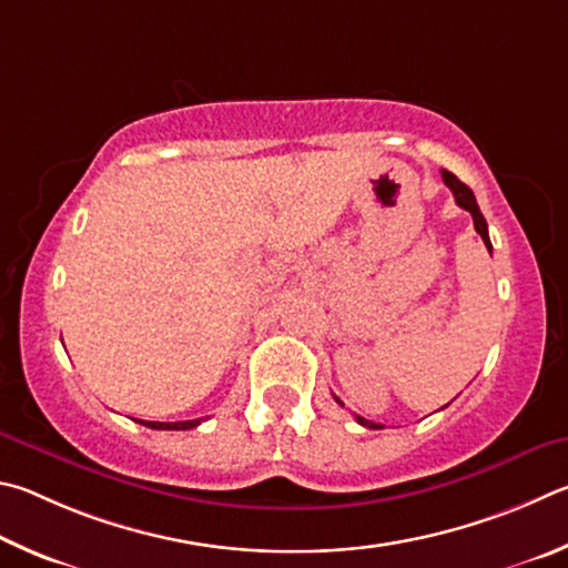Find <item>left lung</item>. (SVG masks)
<instances>
[{"label":"left lung","mask_w":568,"mask_h":568,"mask_svg":"<svg viewBox=\"0 0 568 568\" xmlns=\"http://www.w3.org/2000/svg\"><path fill=\"white\" fill-rule=\"evenodd\" d=\"M442 176H444V184L452 189L454 192V199H456V204H459L462 209H466V212L471 214V219H474V229L476 232L481 234V239H484V244H486V248H489V254H491V239H489V226H486V219H484V214H481V209H479V204H476V196H474V192L469 186H466L464 182H459V179H456L452 172H446V169H442ZM336 399V396H334ZM339 402V399H336ZM342 404V402H339ZM344 406V404H342ZM356 422H359L362 426H366V429H384L382 424H374V422H366L364 416H356Z\"/></svg>","instance_id":"obj_1"}]
</instances>
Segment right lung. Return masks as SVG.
Wrapping results in <instances>:
<instances>
[{
	"mask_svg": "<svg viewBox=\"0 0 568 568\" xmlns=\"http://www.w3.org/2000/svg\"><path fill=\"white\" fill-rule=\"evenodd\" d=\"M136 422L149 426V429H164V432H184V429H194V426L202 424V419H192V422H142V419H136Z\"/></svg>",
	"mask_w": 568,
	"mask_h": 568,
	"instance_id": "right-lung-1",
	"label": "right lung"
}]
</instances>
